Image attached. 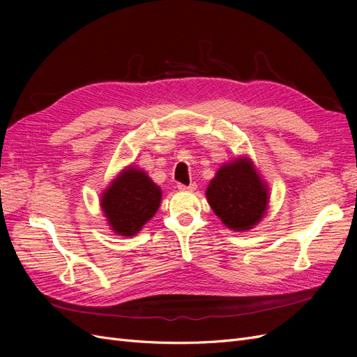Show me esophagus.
<instances>
[{"mask_svg":"<svg viewBox=\"0 0 357 357\" xmlns=\"http://www.w3.org/2000/svg\"><path fill=\"white\" fill-rule=\"evenodd\" d=\"M177 188L180 189V190H195L197 189V183H190L189 186H186V185H183V183H178L177 185Z\"/></svg>","mask_w":357,"mask_h":357,"instance_id":"1","label":"esophagus"}]
</instances>
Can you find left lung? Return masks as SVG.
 Returning <instances> with one entry per match:
<instances>
[{
	"label": "left lung",
	"mask_w": 357,
	"mask_h": 357,
	"mask_svg": "<svg viewBox=\"0 0 357 357\" xmlns=\"http://www.w3.org/2000/svg\"><path fill=\"white\" fill-rule=\"evenodd\" d=\"M213 211L234 231H247L262 219L268 190L252 162L236 159L223 165L207 188Z\"/></svg>",
	"instance_id": "8db88e82"
}]
</instances>
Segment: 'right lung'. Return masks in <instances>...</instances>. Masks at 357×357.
<instances>
[{"instance_id":"add662e5","label":"right lung","mask_w":357,"mask_h":357,"mask_svg":"<svg viewBox=\"0 0 357 357\" xmlns=\"http://www.w3.org/2000/svg\"><path fill=\"white\" fill-rule=\"evenodd\" d=\"M160 204V189L146 172L128 168L102 195V211L112 229L132 236L155 215Z\"/></svg>"}]
</instances>
